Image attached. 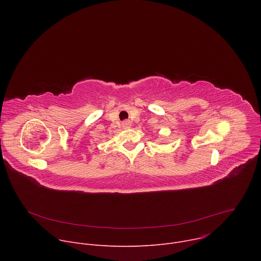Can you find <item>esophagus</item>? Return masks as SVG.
Masks as SVG:
<instances>
[{"mask_svg": "<svg viewBox=\"0 0 261 261\" xmlns=\"http://www.w3.org/2000/svg\"><path fill=\"white\" fill-rule=\"evenodd\" d=\"M123 127L124 128H130V126H131V122L130 121H125V122H123Z\"/></svg>", "mask_w": 261, "mask_h": 261, "instance_id": "1", "label": "esophagus"}]
</instances>
